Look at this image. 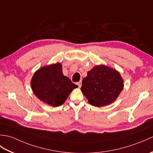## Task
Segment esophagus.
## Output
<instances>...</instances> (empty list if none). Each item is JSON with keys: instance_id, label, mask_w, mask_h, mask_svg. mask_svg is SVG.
<instances>
[{"instance_id": "esophagus-1", "label": "esophagus", "mask_w": 153, "mask_h": 153, "mask_svg": "<svg viewBox=\"0 0 153 153\" xmlns=\"http://www.w3.org/2000/svg\"><path fill=\"white\" fill-rule=\"evenodd\" d=\"M77 85H78L79 88H80V87H82V82H77Z\"/></svg>"}]
</instances>
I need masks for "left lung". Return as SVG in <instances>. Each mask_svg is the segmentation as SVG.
<instances>
[{
    "mask_svg": "<svg viewBox=\"0 0 153 153\" xmlns=\"http://www.w3.org/2000/svg\"><path fill=\"white\" fill-rule=\"evenodd\" d=\"M123 83L118 71L100 65L88 71L81 90L91 105L100 107L114 101L123 89Z\"/></svg>",
    "mask_w": 153,
    "mask_h": 153,
    "instance_id": "8db88e82",
    "label": "left lung"
}]
</instances>
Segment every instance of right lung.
Masks as SVG:
<instances>
[{"mask_svg": "<svg viewBox=\"0 0 153 153\" xmlns=\"http://www.w3.org/2000/svg\"><path fill=\"white\" fill-rule=\"evenodd\" d=\"M31 85L39 99L53 106L62 105L70 92L77 87L64 76L60 63L38 70L32 77Z\"/></svg>", "mask_w": 153, "mask_h": 153, "instance_id": "1", "label": "right lung"}]
</instances>
